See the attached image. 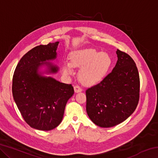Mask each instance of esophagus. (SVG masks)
Listing matches in <instances>:
<instances>
[{"label": "esophagus", "mask_w": 158, "mask_h": 158, "mask_svg": "<svg viewBox=\"0 0 158 158\" xmlns=\"http://www.w3.org/2000/svg\"><path fill=\"white\" fill-rule=\"evenodd\" d=\"M74 92H75L76 93H80L82 91V89L79 86H78V85H75V86L74 87Z\"/></svg>", "instance_id": "34e87169"}]
</instances>
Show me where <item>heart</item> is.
I'll return each instance as SVG.
<instances>
[{"label": "heart", "mask_w": 158, "mask_h": 158, "mask_svg": "<svg viewBox=\"0 0 158 158\" xmlns=\"http://www.w3.org/2000/svg\"><path fill=\"white\" fill-rule=\"evenodd\" d=\"M111 65V58L107 53L85 48L70 52L69 62L63 63L62 72L65 76H71L74 73L73 67L80 68L79 79L82 84L94 85L105 78Z\"/></svg>", "instance_id": "b5f03b06"}]
</instances>
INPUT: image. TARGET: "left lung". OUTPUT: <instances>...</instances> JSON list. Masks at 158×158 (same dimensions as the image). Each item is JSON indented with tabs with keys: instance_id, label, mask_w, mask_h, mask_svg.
<instances>
[{
	"instance_id": "left-lung-1",
	"label": "left lung",
	"mask_w": 158,
	"mask_h": 158,
	"mask_svg": "<svg viewBox=\"0 0 158 158\" xmlns=\"http://www.w3.org/2000/svg\"><path fill=\"white\" fill-rule=\"evenodd\" d=\"M111 73L85 90L86 112L93 123L111 127L121 123L135 111L139 98V75L135 61L118 49Z\"/></svg>"
}]
</instances>
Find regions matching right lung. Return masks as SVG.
<instances>
[{
	"label": "right lung",
	"mask_w": 158,
	"mask_h": 158,
	"mask_svg": "<svg viewBox=\"0 0 158 158\" xmlns=\"http://www.w3.org/2000/svg\"><path fill=\"white\" fill-rule=\"evenodd\" d=\"M59 42L40 45L29 51L18 63L12 79V95L25 121L31 127L48 131L62 121L67 102L74 94L71 84L52 76L58 73Z\"/></svg>",
	"instance_id": "right-lung-1"
}]
</instances>
